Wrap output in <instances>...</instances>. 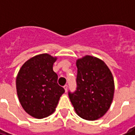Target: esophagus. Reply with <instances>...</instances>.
Returning <instances> with one entry per match:
<instances>
[{"label": "esophagus", "mask_w": 135, "mask_h": 135, "mask_svg": "<svg viewBox=\"0 0 135 135\" xmlns=\"http://www.w3.org/2000/svg\"><path fill=\"white\" fill-rule=\"evenodd\" d=\"M64 90H65L66 92H67V90H68V85H65L64 86Z\"/></svg>", "instance_id": "34e87169"}]
</instances>
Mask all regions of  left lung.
Here are the masks:
<instances>
[{
    "label": "left lung",
    "instance_id": "1",
    "mask_svg": "<svg viewBox=\"0 0 135 135\" xmlns=\"http://www.w3.org/2000/svg\"><path fill=\"white\" fill-rule=\"evenodd\" d=\"M78 68L74 92L69 96L80 117L94 120L107 113L114 94V81L107 64L97 57L86 55L76 61Z\"/></svg>",
    "mask_w": 135,
    "mask_h": 135
}]
</instances>
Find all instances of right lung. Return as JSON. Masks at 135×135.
<instances>
[{"label":"right lung","mask_w":135,"mask_h":135,"mask_svg":"<svg viewBox=\"0 0 135 135\" xmlns=\"http://www.w3.org/2000/svg\"><path fill=\"white\" fill-rule=\"evenodd\" d=\"M57 57L41 54L22 65L16 79L20 102L26 113L41 119L55 111L64 89L57 83L58 76L53 71Z\"/></svg>","instance_id":"obj_1"}]
</instances>
